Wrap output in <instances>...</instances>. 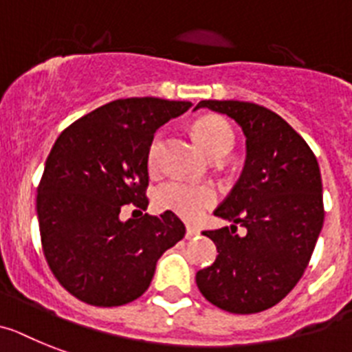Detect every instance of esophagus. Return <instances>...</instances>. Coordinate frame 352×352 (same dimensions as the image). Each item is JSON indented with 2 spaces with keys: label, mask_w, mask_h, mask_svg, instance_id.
<instances>
[{
  "label": "esophagus",
  "mask_w": 352,
  "mask_h": 352,
  "mask_svg": "<svg viewBox=\"0 0 352 352\" xmlns=\"http://www.w3.org/2000/svg\"><path fill=\"white\" fill-rule=\"evenodd\" d=\"M200 234V229H197V227H188V231H186V238H195V236Z\"/></svg>",
  "instance_id": "esophagus-1"
}]
</instances>
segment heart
Listing matches in <instances>:
<instances>
[{"label": "heart", "mask_w": 352, "mask_h": 352, "mask_svg": "<svg viewBox=\"0 0 352 352\" xmlns=\"http://www.w3.org/2000/svg\"><path fill=\"white\" fill-rule=\"evenodd\" d=\"M193 134L208 155L218 157L226 155L232 146L234 135H232L231 126L223 118L208 114L202 116L193 123ZM162 138L164 134L157 132L155 138L150 143L148 155H146V164L152 171L157 170L159 157H161ZM153 202L162 211H171L182 217L184 220L195 221L202 218L208 209H211L217 202V191L211 186L206 184H191V182L171 179V181L162 182L155 193H153Z\"/></svg>", "instance_id": "1"}]
</instances>
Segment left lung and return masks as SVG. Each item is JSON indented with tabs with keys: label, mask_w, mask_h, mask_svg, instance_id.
<instances>
[{
	"label": "left lung",
	"mask_w": 352,
	"mask_h": 352,
	"mask_svg": "<svg viewBox=\"0 0 352 352\" xmlns=\"http://www.w3.org/2000/svg\"><path fill=\"white\" fill-rule=\"evenodd\" d=\"M227 114L247 138L240 179L214 209L231 227L204 231L218 256L197 272V286L211 304L238 315L276 306L299 283L324 223L322 179L308 143L279 114L250 102L202 100ZM248 234H235L237 223Z\"/></svg>",
	"instance_id": "1"
}]
</instances>
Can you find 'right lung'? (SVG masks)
I'll use <instances>...</instances> for the list:
<instances>
[{"mask_svg":"<svg viewBox=\"0 0 352 352\" xmlns=\"http://www.w3.org/2000/svg\"><path fill=\"white\" fill-rule=\"evenodd\" d=\"M190 107L152 96L114 100L53 144L37 188L41 243L55 279L82 302L112 308L141 297L162 252L184 238L175 212L143 211L153 134ZM126 203L140 219L120 220Z\"/></svg>","mask_w":352,"mask_h":352,"instance_id":"obj_1","label":"right lung"}]
</instances>
